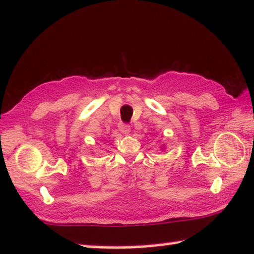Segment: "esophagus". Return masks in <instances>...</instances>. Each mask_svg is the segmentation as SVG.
I'll return each instance as SVG.
<instances>
[{
	"instance_id": "34e87169",
	"label": "esophagus",
	"mask_w": 254,
	"mask_h": 254,
	"mask_svg": "<svg viewBox=\"0 0 254 254\" xmlns=\"http://www.w3.org/2000/svg\"><path fill=\"white\" fill-rule=\"evenodd\" d=\"M119 130H120V132H122L123 134H128V133H130L131 128H130V126H127V124L120 123L119 124Z\"/></svg>"
}]
</instances>
